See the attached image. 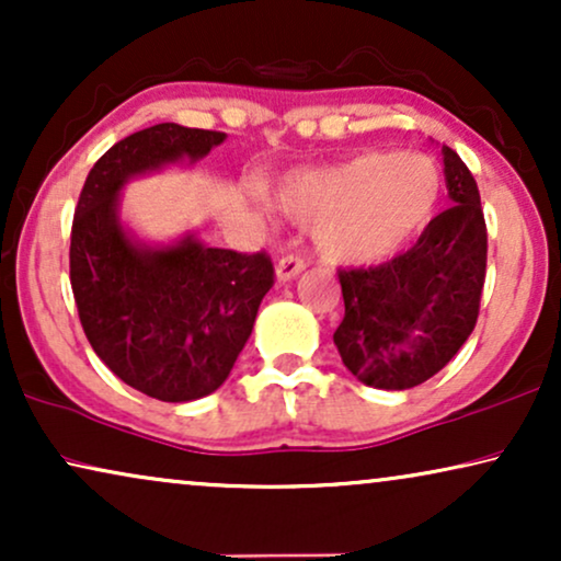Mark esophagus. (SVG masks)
I'll list each match as a JSON object with an SVG mask.
<instances>
[{
	"label": "esophagus",
	"instance_id": "34e87169",
	"mask_svg": "<svg viewBox=\"0 0 561 561\" xmlns=\"http://www.w3.org/2000/svg\"><path fill=\"white\" fill-rule=\"evenodd\" d=\"M304 267H306V260L301 255H286L278 260V265H275V275H278V280H290L296 278Z\"/></svg>",
	"mask_w": 561,
	"mask_h": 561
}]
</instances>
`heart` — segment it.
<instances>
[{"instance_id":"1","label":"heart","mask_w":561,"mask_h":561,"mask_svg":"<svg viewBox=\"0 0 561 561\" xmlns=\"http://www.w3.org/2000/svg\"><path fill=\"white\" fill-rule=\"evenodd\" d=\"M442 173L421 152L365 150L319 171L288 175L275 191L280 209L309 221L329 260L367 263L393 255L432 219Z\"/></svg>"}]
</instances>
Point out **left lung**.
I'll use <instances>...</instances> for the list:
<instances>
[{"mask_svg":"<svg viewBox=\"0 0 561 561\" xmlns=\"http://www.w3.org/2000/svg\"><path fill=\"white\" fill-rule=\"evenodd\" d=\"M442 152L455 204L388 263L336 271L344 319L334 344L365 386H421L457 355L478 324L488 267L485 214L470 168L447 145Z\"/></svg>","mask_w":561,"mask_h":561,"instance_id":"left-lung-1","label":"left lung"}]
</instances>
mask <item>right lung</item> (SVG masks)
<instances>
[{
    "label": "right lung",
    "mask_w": 561,
    "mask_h": 561,
    "mask_svg": "<svg viewBox=\"0 0 561 561\" xmlns=\"http://www.w3.org/2000/svg\"><path fill=\"white\" fill-rule=\"evenodd\" d=\"M225 140L217 129L160 122L112 145L83 183L71 225V288L99 359L140 393L165 403L217 390L252 334L275 283L265 250L237 252L183 240L148 250L125 234L117 194L129 175L188 158Z\"/></svg>",
    "instance_id": "add662e5"
}]
</instances>
